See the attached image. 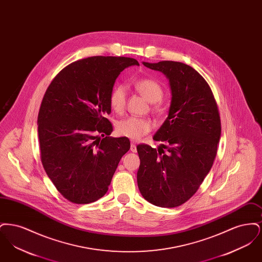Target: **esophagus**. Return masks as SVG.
Listing matches in <instances>:
<instances>
[{
  "label": "esophagus",
  "mask_w": 262,
  "mask_h": 262,
  "mask_svg": "<svg viewBox=\"0 0 262 262\" xmlns=\"http://www.w3.org/2000/svg\"><path fill=\"white\" fill-rule=\"evenodd\" d=\"M130 151L132 152H137V145H136L135 142H132V144H130Z\"/></svg>",
  "instance_id": "esophagus-1"
}]
</instances>
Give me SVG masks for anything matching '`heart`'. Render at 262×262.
Listing matches in <instances>:
<instances>
[{
	"instance_id": "1",
	"label": "heart",
	"mask_w": 262,
	"mask_h": 262,
	"mask_svg": "<svg viewBox=\"0 0 262 262\" xmlns=\"http://www.w3.org/2000/svg\"><path fill=\"white\" fill-rule=\"evenodd\" d=\"M137 91L151 103H157L163 97V88L156 80L151 78H141L135 83ZM127 97V89L125 85H118L114 88L110 95V104L113 110L122 113L125 110ZM152 122L148 119L128 117L118 122L116 129L119 135L132 139H138L149 133Z\"/></svg>"
}]
</instances>
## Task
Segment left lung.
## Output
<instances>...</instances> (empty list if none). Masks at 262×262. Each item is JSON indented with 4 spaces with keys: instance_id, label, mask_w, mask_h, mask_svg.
Masks as SVG:
<instances>
[{
    "instance_id": "1",
    "label": "left lung",
    "mask_w": 262,
    "mask_h": 262,
    "mask_svg": "<svg viewBox=\"0 0 262 262\" xmlns=\"http://www.w3.org/2000/svg\"><path fill=\"white\" fill-rule=\"evenodd\" d=\"M142 63L161 72L171 89L168 117L153 136L156 149L139 144L137 186L150 203L172 208L199 189L211 169L221 137L218 107L206 80L184 62Z\"/></svg>"
}]
</instances>
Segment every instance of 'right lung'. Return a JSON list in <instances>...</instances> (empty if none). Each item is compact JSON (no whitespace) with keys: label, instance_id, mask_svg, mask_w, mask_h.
Wrapping results in <instances>:
<instances>
[{"label":"right lung","instance_id":"add662e5","mask_svg":"<svg viewBox=\"0 0 262 262\" xmlns=\"http://www.w3.org/2000/svg\"><path fill=\"white\" fill-rule=\"evenodd\" d=\"M139 66L125 57H89L53 79L38 114L41 161L64 199L86 204L108 190L121 158L129 150L125 137H109L110 95L125 68Z\"/></svg>","mask_w":262,"mask_h":262}]
</instances>
